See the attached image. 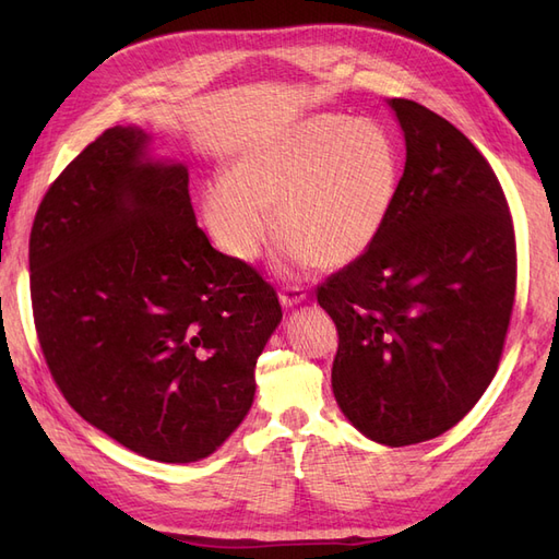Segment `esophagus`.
<instances>
[{
  "label": "esophagus",
  "mask_w": 559,
  "mask_h": 559,
  "mask_svg": "<svg viewBox=\"0 0 559 559\" xmlns=\"http://www.w3.org/2000/svg\"><path fill=\"white\" fill-rule=\"evenodd\" d=\"M308 298V294L300 289V286H286V289H282L280 292V302H282V308H296V306H300L302 300Z\"/></svg>",
  "instance_id": "34e87169"
}]
</instances>
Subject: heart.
<instances>
[{"label":"heart","mask_w":559,"mask_h":559,"mask_svg":"<svg viewBox=\"0 0 559 559\" xmlns=\"http://www.w3.org/2000/svg\"><path fill=\"white\" fill-rule=\"evenodd\" d=\"M401 183L399 146L380 123L312 114L251 142L214 181L205 222L238 263H253L273 214L286 267H343L373 247Z\"/></svg>","instance_id":"obj_1"}]
</instances>
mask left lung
<instances>
[{"instance_id": "8db88e82", "label": "left lung", "mask_w": 559, "mask_h": 559, "mask_svg": "<svg viewBox=\"0 0 559 559\" xmlns=\"http://www.w3.org/2000/svg\"><path fill=\"white\" fill-rule=\"evenodd\" d=\"M405 140L392 216L361 259L317 289L337 329L331 384L382 445L445 433L492 382L515 298V235L492 167L464 132L386 99Z\"/></svg>"}]
</instances>
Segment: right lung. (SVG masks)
<instances>
[{
	"instance_id": "1",
	"label": "right lung",
	"mask_w": 559,
	"mask_h": 559,
	"mask_svg": "<svg viewBox=\"0 0 559 559\" xmlns=\"http://www.w3.org/2000/svg\"><path fill=\"white\" fill-rule=\"evenodd\" d=\"M41 352L72 408L146 460H205L242 425L273 286L198 228L189 167L140 126L105 130L46 191L29 235Z\"/></svg>"
}]
</instances>
